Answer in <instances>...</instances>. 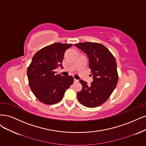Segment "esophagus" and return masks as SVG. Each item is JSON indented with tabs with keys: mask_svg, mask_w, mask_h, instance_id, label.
Listing matches in <instances>:
<instances>
[{
	"mask_svg": "<svg viewBox=\"0 0 146 146\" xmlns=\"http://www.w3.org/2000/svg\"><path fill=\"white\" fill-rule=\"evenodd\" d=\"M78 82V80L74 78V82Z\"/></svg>",
	"mask_w": 146,
	"mask_h": 146,
	"instance_id": "34e87169",
	"label": "esophagus"
}]
</instances>
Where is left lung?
<instances>
[{"label":"left lung","mask_w":146,"mask_h":146,"mask_svg":"<svg viewBox=\"0 0 146 146\" xmlns=\"http://www.w3.org/2000/svg\"><path fill=\"white\" fill-rule=\"evenodd\" d=\"M74 45L87 54L89 68L93 76L90 85L82 80L79 81L82 88L77 93L78 101L87 107L100 106L109 98L116 87L118 74L116 59L101 44L86 42Z\"/></svg>","instance_id":"8db88e82"}]
</instances>
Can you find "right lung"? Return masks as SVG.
Segmentation results:
<instances>
[{"label": "right lung", "instance_id": "add662e5", "mask_svg": "<svg viewBox=\"0 0 146 146\" xmlns=\"http://www.w3.org/2000/svg\"><path fill=\"white\" fill-rule=\"evenodd\" d=\"M71 44L54 43L42 48L34 55L27 68L29 86L36 98L45 104L51 105L62 100L73 78L56 74L55 69L63 68L64 53Z\"/></svg>", "mask_w": 146, "mask_h": 146}]
</instances>
